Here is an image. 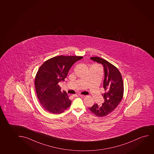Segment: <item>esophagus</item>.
<instances>
[{"label": "esophagus", "instance_id": "34e87169", "mask_svg": "<svg viewBox=\"0 0 154 154\" xmlns=\"http://www.w3.org/2000/svg\"><path fill=\"white\" fill-rule=\"evenodd\" d=\"M74 97H85V95H81V94H74Z\"/></svg>", "mask_w": 154, "mask_h": 154}]
</instances>
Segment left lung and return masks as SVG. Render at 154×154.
Wrapping results in <instances>:
<instances>
[{
    "mask_svg": "<svg viewBox=\"0 0 154 154\" xmlns=\"http://www.w3.org/2000/svg\"><path fill=\"white\" fill-rule=\"evenodd\" d=\"M90 59L103 66V88L106 92L102 95L104 99L102 104H94L89 110L97 116L104 117L112 112L122 100L124 83L121 73L112 64L99 57H92Z\"/></svg>",
    "mask_w": 154,
    "mask_h": 154,
    "instance_id": "left-lung-1",
    "label": "left lung"
}]
</instances>
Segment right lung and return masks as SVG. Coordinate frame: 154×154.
<instances>
[{"instance_id": "1", "label": "right lung", "mask_w": 154, "mask_h": 154, "mask_svg": "<svg viewBox=\"0 0 154 154\" xmlns=\"http://www.w3.org/2000/svg\"><path fill=\"white\" fill-rule=\"evenodd\" d=\"M82 57L60 55L46 61L39 67L35 77L37 97L45 110L60 114L71 104L67 93L61 92L59 83L64 81L72 66Z\"/></svg>"}]
</instances>
